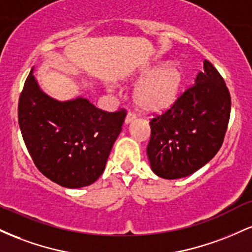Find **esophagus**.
Segmentation results:
<instances>
[{
	"label": "esophagus",
	"instance_id": "34e87169",
	"mask_svg": "<svg viewBox=\"0 0 252 252\" xmlns=\"http://www.w3.org/2000/svg\"><path fill=\"white\" fill-rule=\"evenodd\" d=\"M136 118V115L134 114V112H128V115H126V124H129L130 122H132V121H134Z\"/></svg>",
	"mask_w": 252,
	"mask_h": 252
}]
</instances>
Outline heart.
<instances>
[{
	"mask_svg": "<svg viewBox=\"0 0 252 252\" xmlns=\"http://www.w3.org/2000/svg\"><path fill=\"white\" fill-rule=\"evenodd\" d=\"M161 63H149L140 72V79L147 78L135 90L137 108L146 114H158L168 109L180 92L184 73L176 63L160 67Z\"/></svg>",
	"mask_w": 252,
	"mask_h": 252,
	"instance_id": "1",
	"label": "heart"
}]
</instances>
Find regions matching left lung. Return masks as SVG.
Wrapping results in <instances>:
<instances>
[{
  "mask_svg": "<svg viewBox=\"0 0 252 252\" xmlns=\"http://www.w3.org/2000/svg\"><path fill=\"white\" fill-rule=\"evenodd\" d=\"M231 96L224 78L209 60L195 84L187 88L150 120L147 147L153 172L160 178L180 179L206 164L220 149L230 121Z\"/></svg>",
  "mask_w": 252,
  "mask_h": 252,
  "instance_id": "obj_1",
  "label": "left lung"
}]
</instances>
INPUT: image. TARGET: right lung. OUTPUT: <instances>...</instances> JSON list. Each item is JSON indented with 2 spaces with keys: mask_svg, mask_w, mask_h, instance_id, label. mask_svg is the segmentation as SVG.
Returning a JSON list of instances; mask_svg holds the SVG:
<instances>
[{
  "mask_svg": "<svg viewBox=\"0 0 252 252\" xmlns=\"http://www.w3.org/2000/svg\"><path fill=\"white\" fill-rule=\"evenodd\" d=\"M17 116L36 168L60 186L79 189L103 174L126 110L104 111L85 98L58 102L40 90L31 71Z\"/></svg>",
  "mask_w": 252,
  "mask_h": 252,
  "instance_id": "1",
  "label": "right lung"
}]
</instances>
